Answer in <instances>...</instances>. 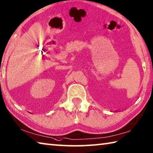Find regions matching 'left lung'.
<instances>
[{"label": "left lung", "mask_w": 153, "mask_h": 153, "mask_svg": "<svg viewBox=\"0 0 153 153\" xmlns=\"http://www.w3.org/2000/svg\"><path fill=\"white\" fill-rule=\"evenodd\" d=\"M111 112H112V111H111ZM115 112H116V110L115 111ZM118 112H119V110H118Z\"/></svg>", "instance_id": "left-lung-1"}]
</instances>
